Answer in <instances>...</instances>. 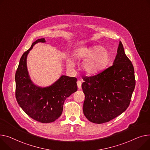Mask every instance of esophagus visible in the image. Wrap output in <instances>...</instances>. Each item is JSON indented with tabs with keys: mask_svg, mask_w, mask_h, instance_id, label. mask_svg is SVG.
Returning <instances> with one entry per match:
<instances>
[{
	"mask_svg": "<svg viewBox=\"0 0 150 150\" xmlns=\"http://www.w3.org/2000/svg\"><path fill=\"white\" fill-rule=\"evenodd\" d=\"M77 86H78V88L79 89H80V88H81V81L78 80V81H77Z\"/></svg>",
	"mask_w": 150,
	"mask_h": 150,
	"instance_id": "esophagus-1",
	"label": "esophagus"
}]
</instances>
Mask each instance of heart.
Instances as JSON below:
<instances>
[{
    "label": "heart",
    "instance_id": "b5f03b06",
    "mask_svg": "<svg viewBox=\"0 0 150 150\" xmlns=\"http://www.w3.org/2000/svg\"><path fill=\"white\" fill-rule=\"evenodd\" d=\"M78 57L86 59L83 64L84 72L88 75H95L106 67L110 58V54L102 46H95L81 49ZM67 66L70 68L75 67V63L72 58H68Z\"/></svg>",
    "mask_w": 150,
    "mask_h": 150
}]
</instances>
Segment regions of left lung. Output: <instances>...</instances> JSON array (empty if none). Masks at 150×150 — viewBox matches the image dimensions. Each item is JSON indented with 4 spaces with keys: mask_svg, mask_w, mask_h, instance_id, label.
Here are the masks:
<instances>
[{
    "mask_svg": "<svg viewBox=\"0 0 150 150\" xmlns=\"http://www.w3.org/2000/svg\"><path fill=\"white\" fill-rule=\"evenodd\" d=\"M83 79V113L89 121L107 122L126 110L136 83L133 66L121 41L113 65L100 74Z\"/></svg>",
    "mask_w": 150,
    "mask_h": 150,
    "instance_id": "8db88e82",
    "label": "left lung"
}]
</instances>
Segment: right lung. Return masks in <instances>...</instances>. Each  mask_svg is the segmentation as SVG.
Segmentation results:
<instances>
[{
  "instance_id": "obj_1",
  "label": "right lung",
  "mask_w": 150,
  "mask_h": 150,
  "mask_svg": "<svg viewBox=\"0 0 150 150\" xmlns=\"http://www.w3.org/2000/svg\"><path fill=\"white\" fill-rule=\"evenodd\" d=\"M37 39L20 59L15 75L16 98L23 110L34 120L42 123L54 122L61 116L66 99L77 91V79L62 75L51 85L41 87L34 83L27 67V57L38 43Z\"/></svg>"
}]
</instances>
